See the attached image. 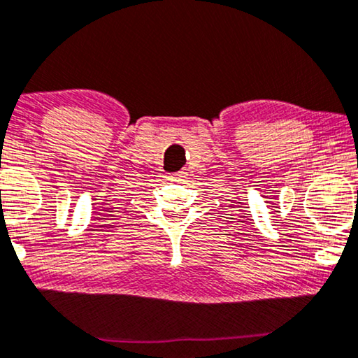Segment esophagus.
I'll list each match as a JSON object with an SVG mask.
<instances>
[{
    "instance_id": "esophagus-1",
    "label": "esophagus",
    "mask_w": 358,
    "mask_h": 358,
    "mask_svg": "<svg viewBox=\"0 0 358 358\" xmlns=\"http://www.w3.org/2000/svg\"><path fill=\"white\" fill-rule=\"evenodd\" d=\"M185 172H177V173H173V175H169V180H172V181H181L185 178Z\"/></svg>"
}]
</instances>
